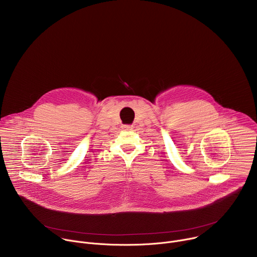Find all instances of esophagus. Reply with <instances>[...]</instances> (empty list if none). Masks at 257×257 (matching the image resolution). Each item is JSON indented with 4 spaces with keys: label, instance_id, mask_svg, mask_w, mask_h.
<instances>
[{
    "label": "esophagus",
    "instance_id": "34e87169",
    "mask_svg": "<svg viewBox=\"0 0 257 257\" xmlns=\"http://www.w3.org/2000/svg\"><path fill=\"white\" fill-rule=\"evenodd\" d=\"M123 128H124L125 130H131V129H132V127H131V126H128V125H125V126H123Z\"/></svg>",
    "mask_w": 257,
    "mask_h": 257
}]
</instances>
